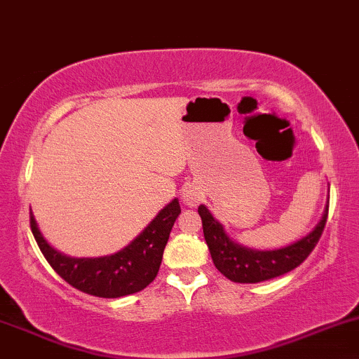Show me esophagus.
Masks as SVG:
<instances>
[{
    "label": "esophagus",
    "instance_id": "1",
    "mask_svg": "<svg viewBox=\"0 0 359 359\" xmlns=\"http://www.w3.org/2000/svg\"><path fill=\"white\" fill-rule=\"evenodd\" d=\"M201 198H202V195H201V192H197V190H194V189L185 190V194H184V203H185V205L195 207L198 202H201Z\"/></svg>",
    "mask_w": 359,
    "mask_h": 359
}]
</instances>
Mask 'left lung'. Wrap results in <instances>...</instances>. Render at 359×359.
<instances>
[{"label":"left lung","mask_w":359,"mask_h":359,"mask_svg":"<svg viewBox=\"0 0 359 359\" xmlns=\"http://www.w3.org/2000/svg\"><path fill=\"white\" fill-rule=\"evenodd\" d=\"M198 215L202 219L203 237L217 270L235 283H258L288 273L306 260L325 230L328 205L318 225L306 237L276 250H253L233 242L226 235L224 225L213 219L205 205L198 207Z\"/></svg>","instance_id":"1"}]
</instances>
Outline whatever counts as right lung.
<instances>
[{
	"label": "right lung",
	"instance_id": "right-lung-1",
	"mask_svg": "<svg viewBox=\"0 0 359 359\" xmlns=\"http://www.w3.org/2000/svg\"><path fill=\"white\" fill-rule=\"evenodd\" d=\"M179 213V201L174 198L127 247L114 255L99 258L66 257L65 253L54 250L44 240L33 212L29 213V224L44 258L71 287L93 297L119 298L140 292L156 278L167 240Z\"/></svg>",
	"mask_w": 359,
	"mask_h": 359
}]
</instances>
